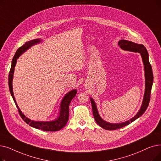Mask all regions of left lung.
<instances>
[{"label":"left lung","mask_w":161,"mask_h":161,"mask_svg":"<svg viewBox=\"0 0 161 161\" xmlns=\"http://www.w3.org/2000/svg\"><path fill=\"white\" fill-rule=\"evenodd\" d=\"M118 45L124 51H127L130 52H134V53H139L140 54L141 57L142 58V61L144 65V72H145V93L143 96V99L142 104V106L140 109L138 111V113L134 116L131 118L130 120L125 121L124 122L121 123H110L105 120H104L103 118L99 115L98 109L97 108V105L95 104V101L92 97H90L91 103H92V109H93V114L95 120L96 122L100 125L103 128L107 130H117L121 128H123L125 125L130 124L131 122H134L138 118L140 117L147 108L149 105V101H150V95L151 88L153 83V74L152 67L149 63V54L147 51L146 48L144 45L142 44H137L131 42L130 41L122 39L118 42Z\"/></svg>","instance_id":"8db88e82"}]
</instances>
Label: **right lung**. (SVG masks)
Returning a JSON list of instances; mask_svg holds the SVG:
<instances>
[{
	"mask_svg": "<svg viewBox=\"0 0 161 161\" xmlns=\"http://www.w3.org/2000/svg\"><path fill=\"white\" fill-rule=\"evenodd\" d=\"M43 41V40L41 39H35L31 41H29L26 42V43L20 47L17 51L16 52L15 55L14 56V58L12 60V65L11 68L9 72L8 75V86L10 92L11 94V96L12 97V99L14 101L16 107L19 111V115L22 118V119L26 122L27 124H29L30 126L39 129L46 131H56L60 130L62 128H63L68 120L69 118V103H71L72 100L74 99V97L75 96L77 93V90L75 89L69 91L68 93H67L63 97V99L61 101L60 103V113L58 117L56 118L55 120H51V121H34L30 120V118L26 117L21 111L20 108L18 106V104L16 101L13 92V88H12V80L14 78V68L17 62V59L22 55L24 53H25L27 50H28L30 47L32 46L37 45L38 43H40L41 42Z\"/></svg>",
	"mask_w": 161,
	"mask_h": 161,
	"instance_id": "add662e5",
	"label": "right lung"
}]
</instances>
